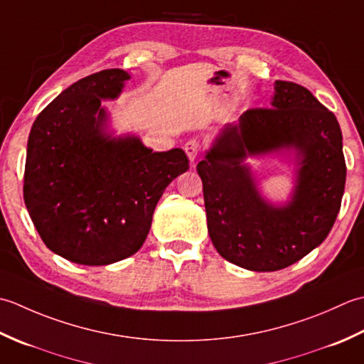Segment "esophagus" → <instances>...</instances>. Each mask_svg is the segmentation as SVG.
Masks as SVG:
<instances>
[{
	"mask_svg": "<svg viewBox=\"0 0 364 364\" xmlns=\"http://www.w3.org/2000/svg\"><path fill=\"white\" fill-rule=\"evenodd\" d=\"M183 149H185V154L188 155L190 161L193 163V161L196 160V155H198V152H199V141H198V139H188L187 143H185Z\"/></svg>",
	"mask_w": 364,
	"mask_h": 364,
	"instance_id": "obj_1",
	"label": "esophagus"
}]
</instances>
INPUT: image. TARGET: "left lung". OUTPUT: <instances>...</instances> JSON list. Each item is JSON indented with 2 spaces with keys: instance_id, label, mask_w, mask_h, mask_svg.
I'll return each instance as SVG.
<instances>
[{
  "instance_id": "8db88e82",
  "label": "left lung",
  "mask_w": 364,
  "mask_h": 364,
  "mask_svg": "<svg viewBox=\"0 0 364 364\" xmlns=\"http://www.w3.org/2000/svg\"><path fill=\"white\" fill-rule=\"evenodd\" d=\"M283 149L296 152L297 185L291 202L273 206L241 163ZM196 169L213 247L242 269L275 272L311 253L335 225L346 185L343 133L306 87L277 80L272 108L247 109L225 125Z\"/></svg>"
}]
</instances>
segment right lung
I'll use <instances>...</instances> for the list:
<instances>
[{
    "mask_svg": "<svg viewBox=\"0 0 364 364\" xmlns=\"http://www.w3.org/2000/svg\"><path fill=\"white\" fill-rule=\"evenodd\" d=\"M130 75L107 69L78 80L43 108L28 138L23 198L41 239L83 265L135 255L163 191L188 169L182 149L152 152L136 136L105 133L103 99Z\"/></svg>",
    "mask_w": 364,
    "mask_h": 364,
    "instance_id": "1",
    "label": "right lung"
}]
</instances>
